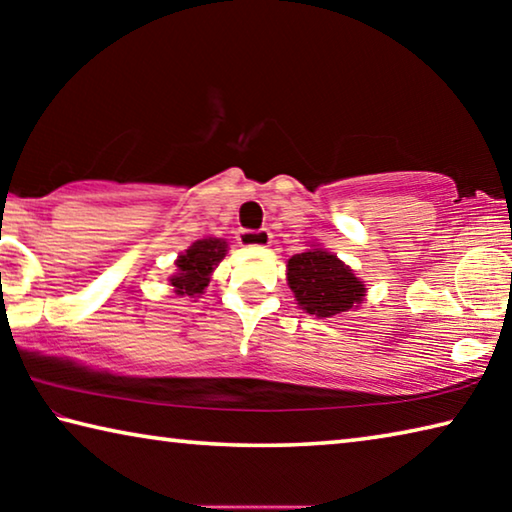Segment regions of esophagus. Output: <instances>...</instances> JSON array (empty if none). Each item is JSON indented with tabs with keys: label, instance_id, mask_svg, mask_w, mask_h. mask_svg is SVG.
Returning a JSON list of instances; mask_svg holds the SVG:
<instances>
[{
	"label": "esophagus",
	"instance_id": "1",
	"mask_svg": "<svg viewBox=\"0 0 512 512\" xmlns=\"http://www.w3.org/2000/svg\"><path fill=\"white\" fill-rule=\"evenodd\" d=\"M271 239H273V235L266 228L239 230V235H237L239 244L246 246V248H266L268 244H271Z\"/></svg>",
	"mask_w": 512,
	"mask_h": 512
}]
</instances>
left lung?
<instances>
[{"label": "left lung", "instance_id": "8db88e82", "mask_svg": "<svg viewBox=\"0 0 512 512\" xmlns=\"http://www.w3.org/2000/svg\"><path fill=\"white\" fill-rule=\"evenodd\" d=\"M287 280L298 305L318 318H329L359 305L363 284L339 257L323 248L293 255L287 264Z\"/></svg>", "mask_w": 512, "mask_h": 512}]
</instances>
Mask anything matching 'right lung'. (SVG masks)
<instances>
[{
  "instance_id": "right-lung-1",
  "label": "right lung",
  "mask_w": 512,
  "mask_h": 512,
  "mask_svg": "<svg viewBox=\"0 0 512 512\" xmlns=\"http://www.w3.org/2000/svg\"><path fill=\"white\" fill-rule=\"evenodd\" d=\"M228 244L221 239H203L189 246L185 255L176 259L178 273L171 275V284L176 287L178 296H198L210 284V273L214 266L225 257Z\"/></svg>"
}]
</instances>
